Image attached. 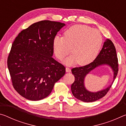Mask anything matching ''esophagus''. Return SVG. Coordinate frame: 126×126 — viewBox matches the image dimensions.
<instances>
[{
	"label": "esophagus",
	"instance_id": "esophagus-1",
	"mask_svg": "<svg viewBox=\"0 0 126 126\" xmlns=\"http://www.w3.org/2000/svg\"><path fill=\"white\" fill-rule=\"evenodd\" d=\"M65 71H66V72H67V73H70V72H71V70L69 68L67 67L65 68Z\"/></svg>",
	"mask_w": 126,
	"mask_h": 126
}]
</instances>
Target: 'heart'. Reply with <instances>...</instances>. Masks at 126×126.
I'll return each instance as SVG.
<instances>
[{"label":"heart","mask_w":126,"mask_h":126,"mask_svg":"<svg viewBox=\"0 0 126 126\" xmlns=\"http://www.w3.org/2000/svg\"><path fill=\"white\" fill-rule=\"evenodd\" d=\"M103 42L98 30L86 25L72 26L64 33V37L57 35L53 42V49L56 57L62 59L71 52L65 63L72 65L77 63L86 65L91 63L98 54Z\"/></svg>","instance_id":"1"}]
</instances>
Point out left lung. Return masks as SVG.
<instances>
[{"label": "left lung", "instance_id": "left-lung-1", "mask_svg": "<svg viewBox=\"0 0 126 126\" xmlns=\"http://www.w3.org/2000/svg\"><path fill=\"white\" fill-rule=\"evenodd\" d=\"M102 65H109L114 72V80L112 84L103 90L92 93L85 88L84 79L89 72L95 67ZM118 71V58L116 48L110 39H106L104 42L101 52L93 62L89 64L80 67H76L72 69L75 79L71 86V91L77 99L84 102H92L97 101L105 95L113 83Z\"/></svg>", "mask_w": 126, "mask_h": 126}]
</instances>
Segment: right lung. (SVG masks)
<instances>
[{"label": "right lung", "instance_id": "1", "mask_svg": "<svg viewBox=\"0 0 126 126\" xmlns=\"http://www.w3.org/2000/svg\"><path fill=\"white\" fill-rule=\"evenodd\" d=\"M64 25L40 21L23 30L13 43L8 68L14 88L25 98H45L65 74L64 66L52 57L53 39Z\"/></svg>", "mask_w": 126, "mask_h": 126}]
</instances>
